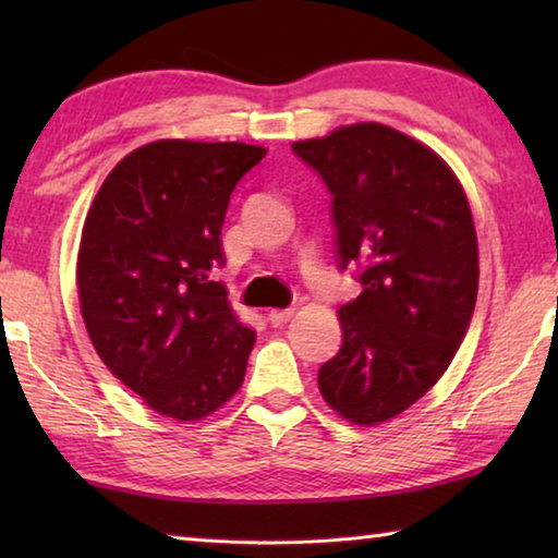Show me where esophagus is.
Returning <instances> with one entry per match:
<instances>
[{
  "mask_svg": "<svg viewBox=\"0 0 558 558\" xmlns=\"http://www.w3.org/2000/svg\"><path fill=\"white\" fill-rule=\"evenodd\" d=\"M292 317V310L288 307V310H270L268 313V323L272 325V327H278V325H282V323H288V319Z\"/></svg>",
  "mask_w": 558,
  "mask_h": 558,
  "instance_id": "34e87169",
  "label": "esophagus"
}]
</instances>
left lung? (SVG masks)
I'll list each match as a JSON object with an SVG mask.
<instances>
[{
	"mask_svg": "<svg viewBox=\"0 0 558 558\" xmlns=\"http://www.w3.org/2000/svg\"><path fill=\"white\" fill-rule=\"evenodd\" d=\"M332 194L337 263L362 295L339 307L342 349L319 366L325 401L359 426L399 415L436 384L477 300V235L456 174L379 122L292 143Z\"/></svg>",
	"mask_w": 558,
	"mask_h": 558,
	"instance_id": "8db88e82",
	"label": "left lung"
}]
</instances>
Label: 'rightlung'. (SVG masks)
I'll return each mask as SVG.
<instances>
[{
    "mask_svg": "<svg viewBox=\"0 0 558 558\" xmlns=\"http://www.w3.org/2000/svg\"><path fill=\"white\" fill-rule=\"evenodd\" d=\"M268 149L157 140L102 182L83 223L78 298L108 369L149 409L199 421L241 389L256 332L226 288L221 226L235 184Z\"/></svg>",
    "mask_w": 558,
    "mask_h": 558,
    "instance_id": "obj_1",
    "label": "right lung"
}]
</instances>
